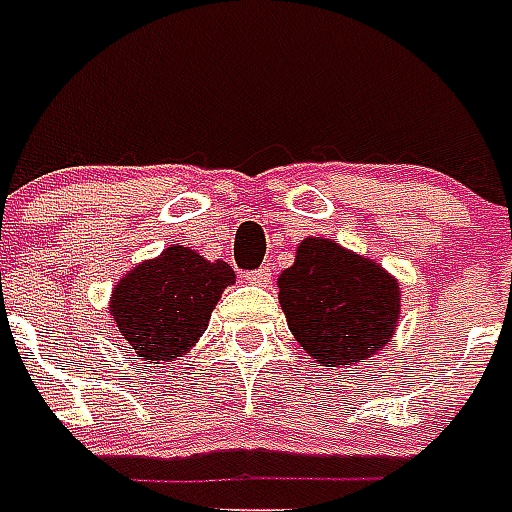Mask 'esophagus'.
<instances>
[{"label": "esophagus", "mask_w": 512, "mask_h": 512, "mask_svg": "<svg viewBox=\"0 0 512 512\" xmlns=\"http://www.w3.org/2000/svg\"><path fill=\"white\" fill-rule=\"evenodd\" d=\"M244 279H247L249 284H255V287H268V284H271V271H268V268H257V271L244 273Z\"/></svg>", "instance_id": "esophagus-1"}]
</instances>
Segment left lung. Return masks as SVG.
Returning a JSON list of instances; mask_svg holds the SVG:
<instances>
[{
    "instance_id": "obj_1",
    "label": "left lung",
    "mask_w": 512,
    "mask_h": 512,
    "mask_svg": "<svg viewBox=\"0 0 512 512\" xmlns=\"http://www.w3.org/2000/svg\"><path fill=\"white\" fill-rule=\"evenodd\" d=\"M287 327L322 368L360 365L384 349L400 322V282L384 265L308 236L279 276Z\"/></svg>"
}]
</instances>
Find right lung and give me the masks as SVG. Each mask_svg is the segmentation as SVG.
Instances as JSON below:
<instances>
[{
    "instance_id": "obj_1",
    "label": "right lung",
    "mask_w": 512,
    "mask_h": 512,
    "mask_svg": "<svg viewBox=\"0 0 512 512\" xmlns=\"http://www.w3.org/2000/svg\"><path fill=\"white\" fill-rule=\"evenodd\" d=\"M236 273L225 260H206L193 247L169 244L117 279L109 317L128 354L171 365L193 349Z\"/></svg>"
}]
</instances>
